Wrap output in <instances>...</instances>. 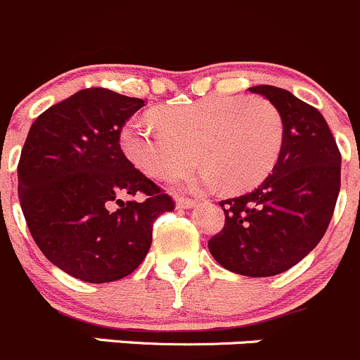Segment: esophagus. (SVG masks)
<instances>
[{"label":"esophagus","mask_w":360,"mask_h":360,"mask_svg":"<svg viewBox=\"0 0 360 360\" xmlns=\"http://www.w3.org/2000/svg\"><path fill=\"white\" fill-rule=\"evenodd\" d=\"M198 201L187 200V198H176V208H194Z\"/></svg>","instance_id":"34e87169"}]
</instances>
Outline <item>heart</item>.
<instances>
[{
  "label": "heart",
  "instance_id": "b5f03b06",
  "mask_svg": "<svg viewBox=\"0 0 360 360\" xmlns=\"http://www.w3.org/2000/svg\"><path fill=\"white\" fill-rule=\"evenodd\" d=\"M285 127L276 105L263 97H205L134 116L122 131V148L152 178H180L186 189L244 193L263 182L276 166ZM198 153H195V150Z\"/></svg>",
  "mask_w": 360,
  "mask_h": 360
}]
</instances>
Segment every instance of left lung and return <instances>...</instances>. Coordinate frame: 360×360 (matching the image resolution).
Masks as SVG:
<instances>
[{
  "label": "left lung",
  "mask_w": 360,
  "mask_h": 360,
  "mask_svg": "<svg viewBox=\"0 0 360 360\" xmlns=\"http://www.w3.org/2000/svg\"><path fill=\"white\" fill-rule=\"evenodd\" d=\"M249 91L281 112L283 146L262 186L219 203L226 222L208 240V249L231 272L269 277L306 258L327 231L341 187V153L313 105L270 84Z\"/></svg>",
  "instance_id": "obj_1"
}]
</instances>
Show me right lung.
<instances>
[{"instance_id":"1","label":"right lung","mask_w":360,"mask_h":360,"mask_svg":"<svg viewBox=\"0 0 360 360\" xmlns=\"http://www.w3.org/2000/svg\"><path fill=\"white\" fill-rule=\"evenodd\" d=\"M145 101L88 88L51 105L20 152V208L47 259L75 279L111 283L134 272L153 222L174 208L120 148V132ZM143 192V204L122 198Z\"/></svg>"}]
</instances>
